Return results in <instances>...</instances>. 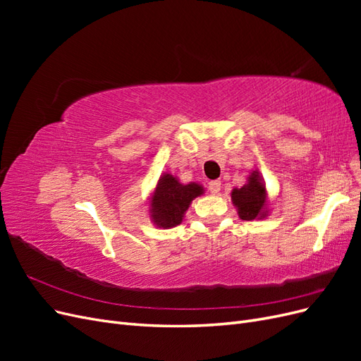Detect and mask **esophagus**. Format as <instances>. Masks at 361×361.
Listing matches in <instances>:
<instances>
[{
	"instance_id": "obj_1",
	"label": "esophagus",
	"mask_w": 361,
	"mask_h": 361,
	"mask_svg": "<svg viewBox=\"0 0 361 361\" xmlns=\"http://www.w3.org/2000/svg\"><path fill=\"white\" fill-rule=\"evenodd\" d=\"M207 188H209V191L212 194H216L218 191L221 190V182L220 180H211L209 183H207Z\"/></svg>"
}]
</instances>
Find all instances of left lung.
<instances>
[{"label":"left lung","instance_id":"1","mask_svg":"<svg viewBox=\"0 0 361 361\" xmlns=\"http://www.w3.org/2000/svg\"><path fill=\"white\" fill-rule=\"evenodd\" d=\"M231 195L241 220L253 221L268 216V192L257 170L251 171L244 187L233 188Z\"/></svg>","mask_w":361,"mask_h":361}]
</instances>
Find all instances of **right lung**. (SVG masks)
Returning a JSON list of instances; mask_svg holds the SVG:
<instances>
[{
  "label": "right lung",
  "instance_id": "1",
  "mask_svg": "<svg viewBox=\"0 0 361 361\" xmlns=\"http://www.w3.org/2000/svg\"><path fill=\"white\" fill-rule=\"evenodd\" d=\"M204 192L197 182L180 183L171 173H162L149 199V215L155 226L170 228L179 226L191 202Z\"/></svg>",
  "mask_w": 361,
  "mask_h": 361
}]
</instances>
